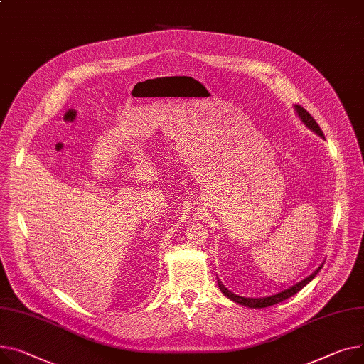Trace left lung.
<instances>
[{
    "label": "left lung",
    "mask_w": 364,
    "mask_h": 364,
    "mask_svg": "<svg viewBox=\"0 0 364 364\" xmlns=\"http://www.w3.org/2000/svg\"><path fill=\"white\" fill-rule=\"evenodd\" d=\"M294 109H296V114H297V117L300 118L301 123H303L309 130H311L313 133H316L318 136H321V137L325 139V136H323V133H322L321 127L318 126L316 121H314V118H313L303 107L294 105ZM322 266H323V264H321L319 268H318L316 271H314L313 274H310L307 278L301 279L300 282L294 284L293 287H288L287 289H284V291L277 293V294H272V296H268V297H257V299H256V297H241V296H238V294L231 293L230 289H228L220 279H218V287H220V289H221L223 294H224L225 297H228L231 301H234V303H237V304H240V306L250 307V309H263V307H269V306L278 304V303H281V301H284V300H287V299H289V297H293L294 294H297L303 287H306L314 277H316V275L319 274V271L322 269Z\"/></svg>",
    "instance_id": "1"
}]
</instances>
